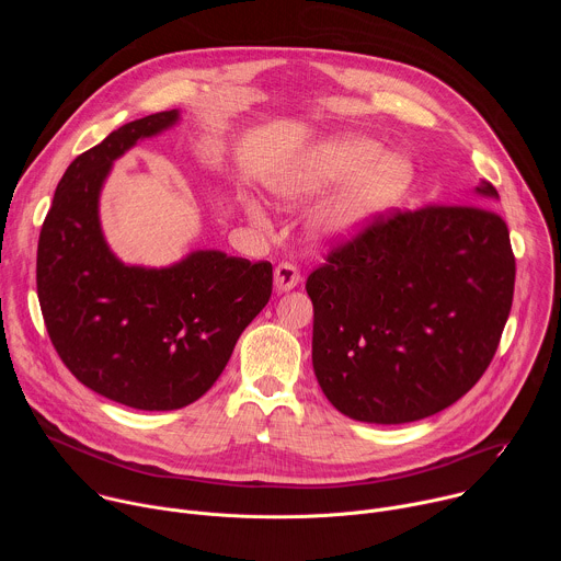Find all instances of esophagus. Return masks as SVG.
Returning a JSON list of instances; mask_svg holds the SVG:
<instances>
[{"instance_id":"1","label":"esophagus","mask_w":561,"mask_h":561,"mask_svg":"<svg viewBox=\"0 0 561 561\" xmlns=\"http://www.w3.org/2000/svg\"><path fill=\"white\" fill-rule=\"evenodd\" d=\"M299 282H301V275H299V268L295 264H290V262L277 264V268H275V288L279 293L293 290Z\"/></svg>"}]
</instances>
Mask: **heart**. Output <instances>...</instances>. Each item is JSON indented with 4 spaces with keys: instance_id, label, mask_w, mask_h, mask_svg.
<instances>
[{
    "instance_id": "heart-1",
    "label": "heart",
    "mask_w": 561,
    "mask_h": 561,
    "mask_svg": "<svg viewBox=\"0 0 561 561\" xmlns=\"http://www.w3.org/2000/svg\"><path fill=\"white\" fill-rule=\"evenodd\" d=\"M344 186L312 217V230L322 239H344L353 234L366 217L390 204L407 184V171L394 157H379V146L368 139L342 137L319 146L299 180L273 186L282 202H297L308 193L347 178ZM247 215L255 224H266L264 210L247 202Z\"/></svg>"
}]
</instances>
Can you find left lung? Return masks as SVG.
<instances>
[{
    "label": "left lung",
    "mask_w": 561,
    "mask_h": 561,
    "mask_svg": "<svg viewBox=\"0 0 561 561\" xmlns=\"http://www.w3.org/2000/svg\"><path fill=\"white\" fill-rule=\"evenodd\" d=\"M377 213L306 279L312 368L329 402L368 424L431 417L495 357L513 306L508 226L484 204Z\"/></svg>",
    "instance_id": "left-lung-1"
}]
</instances>
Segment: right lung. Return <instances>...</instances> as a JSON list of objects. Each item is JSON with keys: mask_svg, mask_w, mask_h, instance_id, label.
I'll return each mask as SVG.
<instances>
[{"mask_svg": "<svg viewBox=\"0 0 561 561\" xmlns=\"http://www.w3.org/2000/svg\"><path fill=\"white\" fill-rule=\"evenodd\" d=\"M180 119L154 113L75 157L37 244V297L66 368L137 411L193 404L221 375L273 293L271 262L197 251L169 268L122 264L104 242L100 191L117 157Z\"/></svg>", "mask_w": 561, "mask_h": 561, "instance_id": "1", "label": "right lung"}]
</instances>
